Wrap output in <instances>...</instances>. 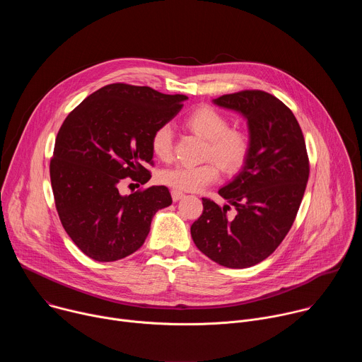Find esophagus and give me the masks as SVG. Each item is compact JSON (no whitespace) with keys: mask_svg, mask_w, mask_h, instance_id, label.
<instances>
[{"mask_svg":"<svg viewBox=\"0 0 362 362\" xmlns=\"http://www.w3.org/2000/svg\"><path fill=\"white\" fill-rule=\"evenodd\" d=\"M183 197H185V193H183V192L172 190V199H173V202H177V200H180V199H183Z\"/></svg>","mask_w":362,"mask_h":362,"instance_id":"34e87169","label":"esophagus"}]
</instances>
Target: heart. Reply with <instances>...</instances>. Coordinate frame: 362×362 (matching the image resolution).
I'll use <instances>...</instances> for the list:
<instances>
[{"instance_id": "heart-1", "label": "heart", "mask_w": 362, "mask_h": 362, "mask_svg": "<svg viewBox=\"0 0 362 362\" xmlns=\"http://www.w3.org/2000/svg\"><path fill=\"white\" fill-rule=\"evenodd\" d=\"M187 127L199 137L208 140L206 158H214L228 173L238 172L247 159L249 139L239 130L229 129L228 119L212 107L203 106L193 110L186 117ZM173 130L170 124H162L151 136V150L160 160L172 158ZM215 162L199 166L177 165L160 172L159 179L163 185L179 192H196L214 183L219 176Z\"/></svg>"}]
</instances>
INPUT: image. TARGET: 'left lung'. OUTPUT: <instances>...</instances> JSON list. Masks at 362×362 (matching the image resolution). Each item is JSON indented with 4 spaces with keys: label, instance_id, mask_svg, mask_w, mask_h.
<instances>
[{
    "label": "left lung",
    "instance_id": "left-lung-1",
    "mask_svg": "<svg viewBox=\"0 0 362 362\" xmlns=\"http://www.w3.org/2000/svg\"><path fill=\"white\" fill-rule=\"evenodd\" d=\"M212 103L246 120L249 154L240 172L219 189L228 203L203 197V214L190 233L214 262L242 269L267 259L289 232L309 176L308 154L298 120L275 95L245 90ZM230 205L235 216L227 215Z\"/></svg>",
    "mask_w": 362,
    "mask_h": 362
}]
</instances>
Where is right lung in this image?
<instances>
[{
    "instance_id": "obj_1",
    "label": "right lung",
    "mask_w": 362,
    "mask_h": 362,
    "mask_svg": "<svg viewBox=\"0 0 362 362\" xmlns=\"http://www.w3.org/2000/svg\"><path fill=\"white\" fill-rule=\"evenodd\" d=\"M187 100L150 87L109 84L90 94L62 124L49 163L56 208L67 235L97 262H113L146 240L153 216L172 204L166 186L122 194L124 177L150 179L151 136Z\"/></svg>"
}]
</instances>
